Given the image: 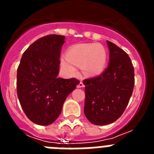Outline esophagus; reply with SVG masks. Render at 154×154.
Segmentation results:
<instances>
[{
  "mask_svg": "<svg viewBox=\"0 0 154 154\" xmlns=\"http://www.w3.org/2000/svg\"><path fill=\"white\" fill-rule=\"evenodd\" d=\"M82 87H84V84L82 83V82H80L77 85V88H82Z\"/></svg>",
  "mask_w": 154,
  "mask_h": 154,
  "instance_id": "obj_1",
  "label": "esophagus"
}]
</instances>
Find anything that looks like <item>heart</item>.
<instances>
[{"instance_id": "heart-1", "label": "heart", "mask_w": 154, "mask_h": 154, "mask_svg": "<svg viewBox=\"0 0 154 154\" xmlns=\"http://www.w3.org/2000/svg\"><path fill=\"white\" fill-rule=\"evenodd\" d=\"M107 62V52L102 45L79 44L71 47L65 57L61 58V65L66 73L76 72L74 66L81 67L85 75L96 76L104 71Z\"/></svg>"}]
</instances>
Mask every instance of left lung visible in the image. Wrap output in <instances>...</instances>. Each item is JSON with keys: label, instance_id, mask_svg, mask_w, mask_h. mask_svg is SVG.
Returning <instances> with one entry per match:
<instances>
[{"label": "left lung", "instance_id": "1", "mask_svg": "<svg viewBox=\"0 0 154 154\" xmlns=\"http://www.w3.org/2000/svg\"><path fill=\"white\" fill-rule=\"evenodd\" d=\"M109 60L100 75L83 81L85 100L84 113L94 125L115 122L127 106L134 87V69L129 55L107 41Z\"/></svg>", "mask_w": 154, "mask_h": 154}]
</instances>
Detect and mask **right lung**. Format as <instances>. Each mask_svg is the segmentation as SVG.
Listing matches in <instances>:
<instances>
[{"label":"right lung","mask_w":154,"mask_h":154,"mask_svg":"<svg viewBox=\"0 0 154 154\" xmlns=\"http://www.w3.org/2000/svg\"><path fill=\"white\" fill-rule=\"evenodd\" d=\"M65 37L50 35L35 41L21 57L17 72L19 102L28 119L40 126L56 120L63 103L79 81L58 78Z\"/></svg>","instance_id":"1"}]
</instances>
